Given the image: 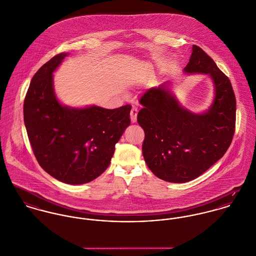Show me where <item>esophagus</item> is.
<instances>
[{"instance_id": "obj_1", "label": "esophagus", "mask_w": 256, "mask_h": 256, "mask_svg": "<svg viewBox=\"0 0 256 256\" xmlns=\"http://www.w3.org/2000/svg\"><path fill=\"white\" fill-rule=\"evenodd\" d=\"M138 113V110L136 108H132V111H130V120H132V122H136Z\"/></svg>"}]
</instances>
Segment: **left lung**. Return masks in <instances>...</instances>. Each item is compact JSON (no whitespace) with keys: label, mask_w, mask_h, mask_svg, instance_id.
Listing matches in <instances>:
<instances>
[{"label":"left lung","mask_w":256,"mask_h":256,"mask_svg":"<svg viewBox=\"0 0 256 256\" xmlns=\"http://www.w3.org/2000/svg\"><path fill=\"white\" fill-rule=\"evenodd\" d=\"M188 74H208L214 99L203 113L184 108L172 82L148 89L140 102L138 122L145 134L142 154L150 170L169 182L196 178L220 160L230 145L236 126V97L230 80L200 47L194 45Z\"/></svg>","instance_id":"1"}]
</instances>
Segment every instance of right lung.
I'll return each mask as SVG.
<instances>
[{"instance_id": "obj_1", "label": "right lung", "mask_w": 256, "mask_h": 256, "mask_svg": "<svg viewBox=\"0 0 256 256\" xmlns=\"http://www.w3.org/2000/svg\"><path fill=\"white\" fill-rule=\"evenodd\" d=\"M68 53L43 64L31 80L24 105L29 142L39 165L58 180L82 184L109 167L114 145L130 124V105L109 110L62 105L53 72Z\"/></svg>"}]
</instances>
